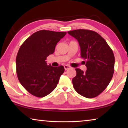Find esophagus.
Instances as JSON below:
<instances>
[{"instance_id": "1", "label": "esophagus", "mask_w": 128, "mask_h": 128, "mask_svg": "<svg viewBox=\"0 0 128 128\" xmlns=\"http://www.w3.org/2000/svg\"><path fill=\"white\" fill-rule=\"evenodd\" d=\"M71 68V67L68 66V65H66V66H64V69L65 70H68V69Z\"/></svg>"}]
</instances>
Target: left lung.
I'll list each match as a JSON object with an SVG mask.
<instances>
[{"instance_id":"8db88e82","label":"left lung","mask_w":128,"mask_h":128,"mask_svg":"<svg viewBox=\"0 0 128 128\" xmlns=\"http://www.w3.org/2000/svg\"><path fill=\"white\" fill-rule=\"evenodd\" d=\"M68 33L78 42L81 56L86 60L87 67L85 72L76 69V76L72 79L73 88L82 96L95 98L106 89L113 77V51L104 39L94 31L77 29Z\"/></svg>"}]
</instances>
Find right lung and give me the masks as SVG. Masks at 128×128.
<instances>
[{
	"label": "right lung",
	"instance_id": "1",
	"mask_svg": "<svg viewBox=\"0 0 128 128\" xmlns=\"http://www.w3.org/2000/svg\"><path fill=\"white\" fill-rule=\"evenodd\" d=\"M66 34L40 30L27 38L19 48L16 59L17 77L23 87L34 96L42 98L50 94L64 73L63 66H47L46 60Z\"/></svg>",
	"mask_w": 128,
	"mask_h": 128
}]
</instances>
